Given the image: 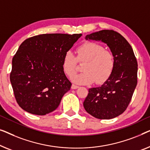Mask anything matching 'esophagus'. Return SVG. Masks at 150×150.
Segmentation results:
<instances>
[{"mask_svg":"<svg viewBox=\"0 0 150 150\" xmlns=\"http://www.w3.org/2000/svg\"><path fill=\"white\" fill-rule=\"evenodd\" d=\"M78 88H79V86H76V85H75V84H72V86H71V89L75 90V89H77Z\"/></svg>","mask_w":150,"mask_h":150,"instance_id":"1","label":"esophagus"}]
</instances>
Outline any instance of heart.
I'll return each mask as SVG.
<instances>
[{"label": "heart", "instance_id": "1", "mask_svg": "<svg viewBox=\"0 0 150 150\" xmlns=\"http://www.w3.org/2000/svg\"><path fill=\"white\" fill-rule=\"evenodd\" d=\"M77 61L83 63V73L72 77L73 82L82 85L95 81L104 83L112 74L115 67V58L112 52L94 42H86L77 50V56L71 51L67 52L62 58V67L65 74L71 77L75 74Z\"/></svg>", "mask_w": 150, "mask_h": 150}]
</instances>
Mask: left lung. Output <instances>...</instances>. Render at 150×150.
Segmentation results:
<instances>
[{
	"label": "left lung",
	"mask_w": 150,
	"mask_h": 150,
	"mask_svg": "<svg viewBox=\"0 0 150 150\" xmlns=\"http://www.w3.org/2000/svg\"><path fill=\"white\" fill-rule=\"evenodd\" d=\"M85 39L106 43L114 55L115 67L102 86L90 88L84 109L98 119H112L122 114L131 100L137 84V61L131 45L114 30H100Z\"/></svg>",
	"instance_id": "obj_1"
}]
</instances>
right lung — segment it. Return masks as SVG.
Wrapping results in <instances>:
<instances>
[{
	"label": "right lung",
	"instance_id": "1",
	"mask_svg": "<svg viewBox=\"0 0 150 150\" xmlns=\"http://www.w3.org/2000/svg\"><path fill=\"white\" fill-rule=\"evenodd\" d=\"M81 34H43L21 44L12 60L10 81L21 108L38 115L60 105L71 83L62 67V58Z\"/></svg>",
	"mask_w": 150,
	"mask_h": 150
}]
</instances>
